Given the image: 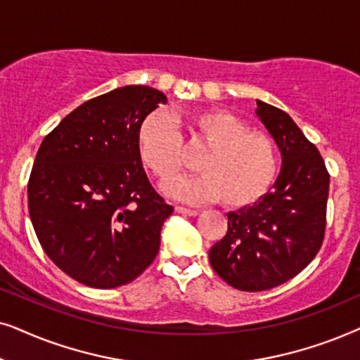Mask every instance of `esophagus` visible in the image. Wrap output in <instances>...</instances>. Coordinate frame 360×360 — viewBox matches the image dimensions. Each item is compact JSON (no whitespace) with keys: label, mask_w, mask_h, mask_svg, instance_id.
<instances>
[{"label":"esophagus","mask_w":360,"mask_h":360,"mask_svg":"<svg viewBox=\"0 0 360 360\" xmlns=\"http://www.w3.org/2000/svg\"><path fill=\"white\" fill-rule=\"evenodd\" d=\"M176 212L184 214V215H198V210L189 209V207H183V205H176Z\"/></svg>","instance_id":"esophagus-1"}]
</instances>
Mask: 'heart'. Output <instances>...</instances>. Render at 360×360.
I'll return each instance as SVG.
<instances>
[{
    "mask_svg": "<svg viewBox=\"0 0 360 360\" xmlns=\"http://www.w3.org/2000/svg\"><path fill=\"white\" fill-rule=\"evenodd\" d=\"M186 140L191 146H205L195 162L200 172L167 184L172 198L186 202L220 199L238 209L257 202L271 188L278 171L275 145L263 131L248 130L237 115L220 108L191 113ZM138 150L160 181L172 179L186 166L183 136L162 110L141 120Z\"/></svg>",
    "mask_w": 360,
    "mask_h": 360,
    "instance_id": "obj_1",
    "label": "heart"
}]
</instances>
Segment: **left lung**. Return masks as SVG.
Here are the masks:
<instances>
[{
    "instance_id": "obj_1",
    "label": "left lung",
    "mask_w": 360,
    "mask_h": 360,
    "mask_svg": "<svg viewBox=\"0 0 360 360\" xmlns=\"http://www.w3.org/2000/svg\"><path fill=\"white\" fill-rule=\"evenodd\" d=\"M257 117L281 153L273 189L253 205L229 212V229L209 252L225 283L242 291L283 285L323 245L329 172L318 148L283 110L257 100Z\"/></svg>"
}]
</instances>
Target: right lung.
<instances>
[{"mask_svg": "<svg viewBox=\"0 0 360 360\" xmlns=\"http://www.w3.org/2000/svg\"><path fill=\"white\" fill-rule=\"evenodd\" d=\"M166 100L124 85L77 107L41 143L27 184L31 222L47 257L79 283L117 288L158 255L172 205L148 181L138 127Z\"/></svg>", "mask_w": 360, "mask_h": 360, "instance_id": "add662e5", "label": "right lung"}]
</instances>
